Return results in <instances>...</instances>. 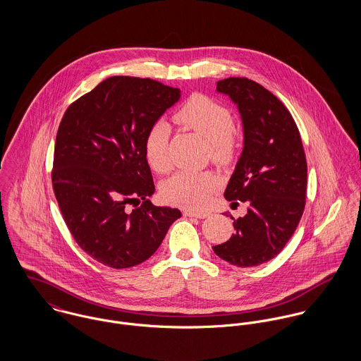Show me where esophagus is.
I'll return each mask as SVG.
<instances>
[{"label": "esophagus", "mask_w": 361, "mask_h": 361, "mask_svg": "<svg viewBox=\"0 0 361 361\" xmlns=\"http://www.w3.org/2000/svg\"><path fill=\"white\" fill-rule=\"evenodd\" d=\"M183 215H185V216H193V218H200V219H203V218L209 216V212H207V211H192V209H185V211H183Z\"/></svg>", "instance_id": "obj_1"}]
</instances>
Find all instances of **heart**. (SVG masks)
<instances>
[{
    "mask_svg": "<svg viewBox=\"0 0 361 361\" xmlns=\"http://www.w3.org/2000/svg\"><path fill=\"white\" fill-rule=\"evenodd\" d=\"M175 121L195 130L208 140L209 154L219 162H226L235 153L232 115L229 109L212 99L195 94L175 114ZM171 129L165 122H157L145 137V157L149 165L159 173L171 166L168 140ZM218 188V178L212 172L182 169L173 173L162 186V197L172 204L203 207Z\"/></svg>",
    "mask_w": 361,
    "mask_h": 361,
    "instance_id": "b5f03b06",
    "label": "heart"
}]
</instances>
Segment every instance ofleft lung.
I'll return each instance as SVG.
<instances>
[{"mask_svg": "<svg viewBox=\"0 0 361 361\" xmlns=\"http://www.w3.org/2000/svg\"><path fill=\"white\" fill-rule=\"evenodd\" d=\"M216 92L236 104L243 125V152L225 199L247 214L233 219L235 233L214 253L236 267H256L278 256L303 215L307 162L299 129L271 92L246 78H228Z\"/></svg>", "mask_w": 361, "mask_h": 361, "instance_id": "1", "label": "left lung"}]
</instances>
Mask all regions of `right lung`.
<instances>
[{"label":"right lung","mask_w":361,"mask_h":361,"mask_svg":"<svg viewBox=\"0 0 361 361\" xmlns=\"http://www.w3.org/2000/svg\"><path fill=\"white\" fill-rule=\"evenodd\" d=\"M180 90L112 76L71 104L54 149V193L73 239L90 257L129 268L152 257L180 211L155 207L145 137ZM143 200L140 207L126 206Z\"/></svg>","instance_id":"obj_1"}]
</instances>
